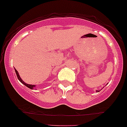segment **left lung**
<instances>
[{
    "instance_id": "1",
    "label": "left lung",
    "mask_w": 127,
    "mask_h": 127,
    "mask_svg": "<svg viewBox=\"0 0 127 127\" xmlns=\"http://www.w3.org/2000/svg\"><path fill=\"white\" fill-rule=\"evenodd\" d=\"M96 92H99V90H96Z\"/></svg>"
}]
</instances>
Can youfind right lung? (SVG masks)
<instances>
[{"label": "right lung", "instance_id": "1", "mask_svg": "<svg viewBox=\"0 0 127 127\" xmlns=\"http://www.w3.org/2000/svg\"><path fill=\"white\" fill-rule=\"evenodd\" d=\"M15 71H16V73L18 79H19V80L21 82V83H22V84H24V85H25V86H26V87H28V88H30V89H34V87H35V85H31V84H26V83H25V82L23 81L22 80V79H21V78L20 77V76H19V73H18L17 70L16 69H15Z\"/></svg>", "mask_w": 127, "mask_h": 127}]
</instances>
